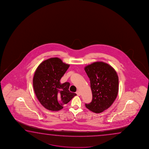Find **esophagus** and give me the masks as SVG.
<instances>
[{
	"instance_id": "obj_1",
	"label": "esophagus",
	"mask_w": 149,
	"mask_h": 149,
	"mask_svg": "<svg viewBox=\"0 0 149 149\" xmlns=\"http://www.w3.org/2000/svg\"><path fill=\"white\" fill-rule=\"evenodd\" d=\"M76 93H77V94L78 96H80V95H81V93L80 92V91H77V92H76Z\"/></svg>"
}]
</instances>
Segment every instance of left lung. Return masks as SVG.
Instances as JSON below:
<instances>
[{"label":"left lung","instance_id":"obj_1","mask_svg":"<svg viewBox=\"0 0 149 149\" xmlns=\"http://www.w3.org/2000/svg\"><path fill=\"white\" fill-rule=\"evenodd\" d=\"M90 79L92 100L86 107L95 113L109 109L118 92V77L115 70L108 63L97 61L84 68Z\"/></svg>","mask_w":149,"mask_h":149}]
</instances>
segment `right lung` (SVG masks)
I'll return each mask as SVG.
<instances>
[{
    "label": "right lung",
    "mask_w": 149,
    "mask_h": 149,
    "mask_svg": "<svg viewBox=\"0 0 149 149\" xmlns=\"http://www.w3.org/2000/svg\"><path fill=\"white\" fill-rule=\"evenodd\" d=\"M69 66L60 58L54 57L43 61L36 69L33 88L38 100L47 109L59 111L77 95L69 90L70 83L60 82Z\"/></svg>",
    "instance_id": "1"
}]
</instances>
